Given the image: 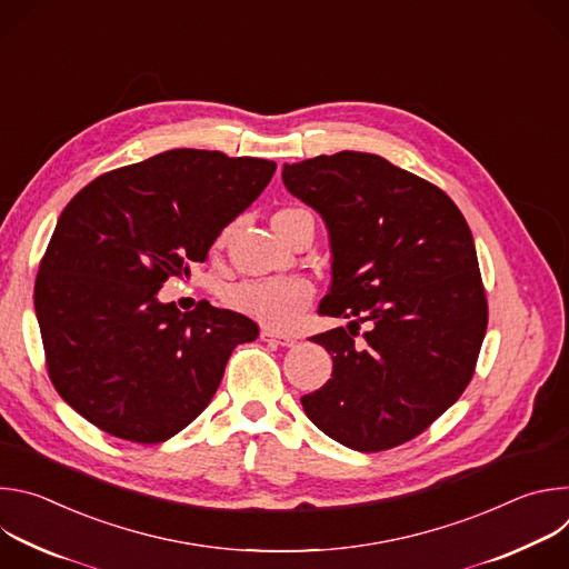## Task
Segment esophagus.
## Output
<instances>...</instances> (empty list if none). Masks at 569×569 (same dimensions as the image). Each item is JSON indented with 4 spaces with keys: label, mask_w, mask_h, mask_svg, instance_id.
I'll return each instance as SVG.
<instances>
[{
    "label": "esophagus",
    "mask_w": 569,
    "mask_h": 569,
    "mask_svg": "<svg viewBox=\"0 0 569 569\" xmlns=\"http://www.w3.org/2000/svg\"><path fill=\"white\" fill-rule=\"evenodd\" d=\"M261 340H263V342H274V345H279V347H295V340H292L290 336H281V333H274V331H270V329H263V331H261Z\"/></svg>",
    "instance_id": "1"
}]
</instances>
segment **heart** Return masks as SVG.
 <instances>
[{"label":"heart","mask_w":569,"mask_h":569,"mask_svg":"<svg viewBox=\"0 0 569 569\" xmlns=\"http://www.w3.org/2000/svg\"><path fill=\"white\" fill-rule=\"evenodd\" d=\"M301 207L279 209L272 218V227H281L292 216L301 213ZM224 240V233L218 242ZM312 299V286L301 277L268 279V281H240L227 290V303L246 317L266 323L270 329H288L303 312Z\"/></svg>","instance_id":"obj_1"}]
</instances>
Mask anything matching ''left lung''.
<instances>
[{
	"instance_id": "left-lung-1",
	"label": "left lung",
	"mask_w": 569,
	"mask_h": 569,
	"mask_svg": "<svg viewBox=\"0 0 569 569\" xmlns=\"http://www.w3.org/2000/svg\"><path fill=\"white\" fill-rule=\"evenodd\" d=\"M281 178L329 229L333 281L319 310L351 319L312 338L333 378L301 398L303 412L351 450L410 441L461 396L486 333L470 227L439 187L380 154H319Z\"/></svg>"
}]
</instances>
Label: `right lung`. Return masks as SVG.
<instances>
[{"instance_id": "obj_1", "label": "right lung", "mask_w": 569, "mask_h": 569, "mask_svg": "<svg viewBox=\"0 0 569 569\" xmlns=\"http://www.w3.org/2000/svg\"><path fill=\"white\" fill-rule=\"evenodd\" d=\"M274 171L259 157L176 148L71 198L33 292L49 378L69 408L132 443L167 441L207 408L259 327L209 301L182 312L157 292L207 259Z\"/></svg>"}]
</instances>
